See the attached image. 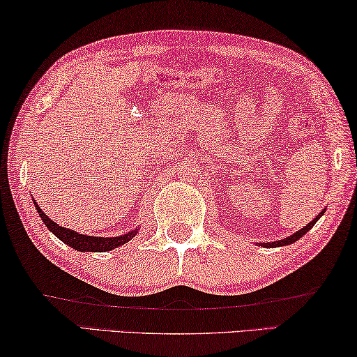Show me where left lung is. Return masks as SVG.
Returning <instances> with one entry per match:
<instances>
[{
  "label": "left lung",
  "instance_id": "obj_1",
  "mask_svg": "<svg viewBox=\"0 0 357 357\" xmlns=\"http://www.w3.org/2000/svg\"><path fill=\"white\" fill-rule=\"evenodd\" d=\"M325 213V208L322 210V212H320L317 217H315L312 222L310 223H307L305 225L304 228H301V229H298L296 231V233H293L291 236H288V238H284V239H280V241H273V243H255L257 245H260V248H281V245H289V244H293V243H296V241H299L301 238H303V236L307 233V231L314 227L315 223L319 222V218L322 217V215Z\"/></svg>",
  "mask_w": 357,
  "mask_h": 357
}]
</instances>
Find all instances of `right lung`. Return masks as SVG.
Here are the masks:
<instances>
[{
	"mask_svg": "<svg viewBox=\"0 0 357 357\" xmlns=\"http://www.w3.org/2000/svg\"><path fill=\"white\" fill-rule=\"evenodd\" d=\"M33 200V199H32ZM35 208L40 215V218L43 220V223L47 225V228L52 231V233L56 236L58 239H61L64 244H68L69 248L80 250V252H107V250H113L119 248V245L129 243L130 239L137 234L139 227L128 231L126 234L121 236H114V238H103V236H87V234H80L77 231L59 227L58 223H54L53 220H50L42 208L38 207V204L33 200Z\"/></svg>",
	"mask_w": 357,
	"mask_h": 357,
	"instance_id": "right-lung-1",
	"label": "right lung"
}]
</instances>
